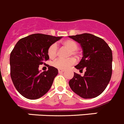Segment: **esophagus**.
<instances>
[{"instance_id":"34e87169","label":"esophagus","mask_w":124,"mask_h":124,"mask_svg":"<svg viewBox=\"0 0 124 124\" xmlns=\"http://www.w3.org/2000/svg\"><path fill=\"white\" fill-rule=\"evenodd\" d=\"M64 71V70H58V72L59 73H63Z\"/></svg>"}]
</instances>
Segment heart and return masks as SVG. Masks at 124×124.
I'll return each mask as SVG.
<instances>
[{
    "mask_svg": "<svg viewBox=\"0 0 124 124\" xmlns=\"http://www.w3.org/2000/svg\"><path fill=\"white\" fill-rule=\"evenodd\" d=\"M62 46L68 49L70 51V55H72L75 57L78 56L77 49L78 48V45L75 41L71 39L64 40L62 42ZM58 46L56 43L51 44L47 49V54L51 59H54L58 54ZM75 63V61L73 59L68 60H61L58 59L53 63L54 67L58 70H66L70 66H73Z\"/></svg>",
    "mask_w": 124,
    "mask_h": 124,
    "instance_id": "1",
    "label": "heart"
}]
</instances>
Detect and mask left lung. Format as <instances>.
I'll return each instance as SVG.
<instances>
[{
	"instance_id": "left-lung-1",
	"label": "left lung",
	"mask_w": 124,
	"mask_h": 124,
	"mask_svg": "<svg viewBox=\"0 0 124 124\" xmlns=\"http://www.w3.org/2000/svg\"><path fill=\"white\" fill-rule=\"evenodd\" d=\"M70 38L80 44L83 57L75 67L86 69L84 76L74 73L70 80L71 89L80 97L92 98L103 92L110 80L112 73V52L101 38L88 33L71 36Z\"/></svg>"
}]
</instances>
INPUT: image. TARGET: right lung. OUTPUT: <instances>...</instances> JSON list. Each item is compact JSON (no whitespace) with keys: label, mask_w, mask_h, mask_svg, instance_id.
Here are the masks:
<instances>
[{"label":"right lung","mask_w":124,"mask_h":124,"mask_svg":"<svg viewBox=\"0 0 124 124\" xmlns=\"http://www.w3.org/2000/svg\"><path fill=\"white\" fill-rule=\"evenodd\" d=\"M62 36L34 34L18 41L10 55V77L17 90L25 98L35 100L49 91L58 73L49 66L41 73L39 66L49 60L47 49Z\"/></svg>","instance_id":"1"}]
</instances>
